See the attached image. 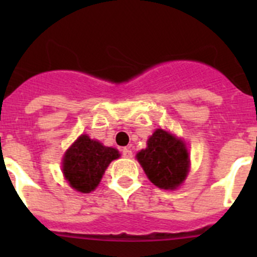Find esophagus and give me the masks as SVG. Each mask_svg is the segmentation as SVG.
<instances>
[{
    "label": "esophagus",
    "mask_w": 257,
    "mask_h": 257,
    "mask_svg": "<svg viewBox=\"0 0 257 257\" xmlns=\"http://www.w3.org/2000/svg\"><path fill=\"white\" fill-rule=\"evenodd\" d=\"M121 155H123L124 158H126V159H129V158L133 157V153H132V150L129 149V148H123V149H121Z\"/></svg>",
    "instance_id": "esophagus-1"
}]
</instances>
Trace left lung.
Instances as JSON below:
<instances>
[{
    "mask_svg": "<svg viewBox=\"0 0 257 257\" xmlns=\"http://www.w3.org/2000/svg\"><path fill=\"white\" fill-rule=\"evenodd\" d=\"M145 174L160 189H177L189 170V155L185 145L163 129L154 132L147 149L137 154Z\"/></svg>",
    "mask_w": 257,
    "mask_h": 257,
    "instance_id": "8db88e82",
    "label": "left lung"
}]
</instances>
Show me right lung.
Wrapping results in <instances>:
<instances>
[{"mask_svg": "<svg viewBox=\"0 0 257 257\" xmlns=\"http://www.w3.org/2000/svg\"><path fill=\"white\" fill-rule=\"evenodd\" d=\"M119 158L114 148L104 147L88 136H80L63 158V174L69 185L80 193H89L99 184L112 160Z\"/></svg>", "mask_w": 257, "mask_h": 257, "instance_id": "obj_1", "label": "right lung"}]
</instances>
